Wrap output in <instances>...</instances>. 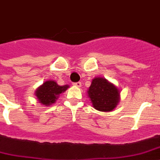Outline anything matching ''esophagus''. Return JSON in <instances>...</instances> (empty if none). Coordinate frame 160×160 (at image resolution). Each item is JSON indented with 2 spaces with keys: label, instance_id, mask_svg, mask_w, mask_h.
I'll return each mask as SVG.
<instances>
[{
  "label": "esophagus",
  "instance_id": "34e87169",
  "mask_svg": "<svg viewBox=\"0 0 160 160\" xmlns=\"http://www.w3.org/2000/svg\"><path fill=\"white\" fill-rule=\"evenodd\" d=\"M74 85H75L76 87H81V82H76V83H74Z\"/></svg>",
  "mask_w": 160,
  "mask_h": 160
}]
</instances>
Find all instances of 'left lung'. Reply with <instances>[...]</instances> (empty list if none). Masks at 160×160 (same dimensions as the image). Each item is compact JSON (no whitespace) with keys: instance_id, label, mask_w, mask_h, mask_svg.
I'll return each instance as SVG.
<instances>
[{"instance_id":"obj_1","label":"left lung","mask_w":160,"mask_h":160,"mask_svg":"<svg viewBox=\"0 0 160 160\" xmlns=\"http://www.w3.org/2000/svg\"><path fill=\"white\" fill-rule=\"evenodd\" d=\"M87 93L92 106L99 111H112L120 101V90L103 77L94 78Z\"/></svg>"}]
</instances>
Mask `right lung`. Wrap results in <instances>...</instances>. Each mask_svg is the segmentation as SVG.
<instances>
[{"label":"right lung","instance_id":"1","mask_svg":"<svg viewBox=\"0 0 160 160\" xmlns=\"http://www.w3.org/2000/svg\"><path fill=\"white\" fill-rule=\"evenodd\" d=\"M69 87L68 85H59L55 80H47L36 89L35 95L40 104L50 106L55 103L59 95L65 92Z\"/></svg>","mask_w":160,"mask_h":160}]
</instances>
